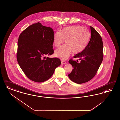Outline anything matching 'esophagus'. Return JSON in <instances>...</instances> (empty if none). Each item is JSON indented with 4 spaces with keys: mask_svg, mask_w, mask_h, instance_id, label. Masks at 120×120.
Masks as SVG:
<instances>
[{
    "mask_svg": "<svg viewBox=\"0 0 120 120\" xmlns=\"http://www.w3.org/2000/svg\"><path fill=\"white\" fill-rule=\"evenodd\" d=\"M61 63L62 64H66V62L63 60H61Z\"/></svg>",
    "mask_w": 120,
    "mask_h": 120,
    "instance_id": "34e87169",
    "label": "esophagus"
}]
</instances>
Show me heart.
Masks as SVG:
<instances>
[{
	"label": "heart",
	"mask_w": 120,
	"mask_h": 120,
	"mask_svg": "<svg viewBox=\"0 0 120 120\" xmlns=\"http://www.w3.org/2000/svg\"><path fill=\"white\" fill-rule=\"evenodd\" d=\"M90 34L87 29L79 26H72L63 28L57 31L53 36V43L58 47L64 42L66 44L55 51L56 56L66 60L73 52L78 53L82 51L87 45Z\"/></svg>",
	"instance_id": "obj_1"
}]
</instances>
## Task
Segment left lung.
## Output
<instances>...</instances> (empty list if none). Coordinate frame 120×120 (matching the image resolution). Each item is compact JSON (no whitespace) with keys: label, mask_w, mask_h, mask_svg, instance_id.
Listing matches in <instances>:
<instances>
[{"label":"left lung","mask_w":120,"mask_h":120,"mask_svg":"<svg viewBox=\"0 0 120 120\" xmlns=\"http://www.w3.org/2000/svg\"><path fill=\"white\" fill-rule=\"evenodd\" d=\"M91 36L85 49L73 57L79 58L80 63L72 59L69 63L73 69L68 75L70 79L77 84L86 83L95 75L103 57V40L101 36L93 27L90 26Z\"/></svg>","instance_id":"8db88e82"}]
</instances>
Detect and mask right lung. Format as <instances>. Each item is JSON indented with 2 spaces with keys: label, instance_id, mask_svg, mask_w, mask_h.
<instances>
[{
  "label": "right lung",
  "instance_id": "add662e5",
  "mask_svg": "<svg viewBox=\"0 0 120 120\" xmlns=\"http://www.w3.org/2000/svg\"><path fill=\"white\" fill-rule=\"evenodd\" d=\"M54 32L40 22L34 23L24 30L17 42V58L26 75L36 82L49 80L55 69L61 64L57 57H46L54 52Z\"/></svg>",
  "mask_w": 120,
  "mask_h": 120
}]
</instances>
